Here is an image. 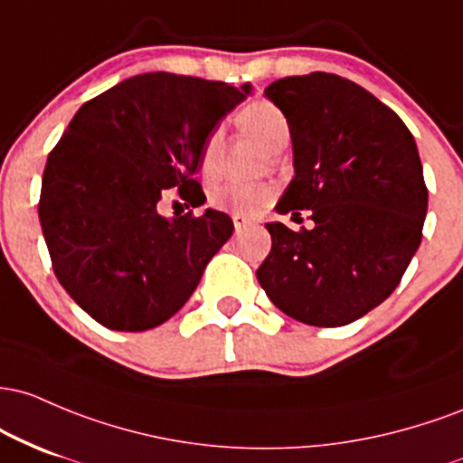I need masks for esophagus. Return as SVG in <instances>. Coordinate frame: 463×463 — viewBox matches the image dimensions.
<instances>
[{
    "label": "esophagus",
    "instance_id": "1",
    "mask_svg": "<svg viewBox=\"0 0 463 463\" xmlns=\"http://www.w3.org/2000/svg\"><path fill=\"white\" fill-rule=\"evenodd\" d=\"M232 221H233V227H236L238 233H241L242 230H247V227L251 225V221H249L247 216H241V214H233Z\"/></svg>",
    "mask_w": 463,
    "mask_h": 463
}]
</instances>
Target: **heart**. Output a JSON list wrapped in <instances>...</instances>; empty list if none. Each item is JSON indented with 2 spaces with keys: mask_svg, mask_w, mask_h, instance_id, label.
I'll return each instance as SVG.
<instances>
[{
  "mask_svg": "<svg viewBox=\"0 0 463 463\" xmlns=\"http://www.w3.org/2000/svg\"><path fill=\"white\" fill-rule=\"evenodd\" d=\"M238 124L260 139L269 150L278 153L288 144L290 127L288 119L273 107L271 102H253L245 107L238 116ZM221 155H222V131L214 128L205 137L203 148H201V175L207 181L214 179L221 170ZM275 199V188L271 184H222L216 185L210 194V203L216 210L233 212L241 216H258L260 212L267 210Z\"/></svg>",
  "mask_w": 463,
  "mask_h": 463,
  "instance_id": "obj_1",
  "label": "heart"
}]
</instances>
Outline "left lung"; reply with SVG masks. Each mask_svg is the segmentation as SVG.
<instances>
[{
  "instance_id": "obj_1",
  "label": "left lung",
  "mask_w": 463,
  "mask_h": 463,
  "mask_svg": "<svg viewBox=\"0 0 463 463\" xmlns=\"http://www.w3.org/2000/svg\"><path fill=\"white\" fill-rule=\"evenodd\" d=\"M264 96L293 142L295 176L275 212L308 210L315 227L269 222L258 282L284 315L339 328L383 304L418 251L429 205L418 146L392 109L336 74L279 78Z\"/></svg>"
}]
</instances>
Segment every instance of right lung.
Wrapping results in <instances>:
<instances>
[{
  "mask_svg": "<svg viewBox=\"0 0 463 463\" xmlns=\"http://www.w3.org/2000/svg\"><path fill=\"white\" fill-rule=\"evenodd\" d=\"M251 85L153 71L85 102L50 153L39 221L52 267L71 299L105 328L162 326L199 287L233 222L207 207L165 218L170 188L205 203L201 148Z\"/></svg>",
  "mask_w": 463,
  "mask_h": 463,
  "instance_id": "obj_1",
  "label": "right lung"
}]
</instances>
